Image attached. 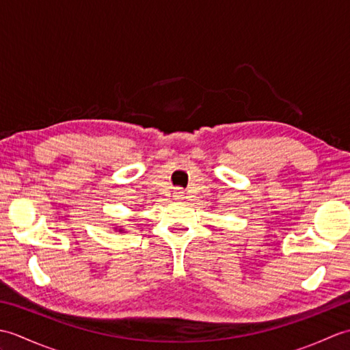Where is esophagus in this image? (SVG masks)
Wrapping results in <instances>:
<instances>
[{
    "label": "esophagus",
    "mask_w": 350,
    "mask_h": 350,
    "mask_svg": "<svg viewBox=\"0 0 350 350\" xmlns=\"http://www.w3.org/2000/svg\"><path fill=\"white\" fill-rule=\"evenodd\" d=\"M174 198H177V200L185 198V191L182 188H176L174 189Z\"/></svg>",
    "instance_id": "34e87169"
}]
</instances>
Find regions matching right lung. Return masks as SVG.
Returning <instances> with one entry per match:
<instances>
[{"instance_id":"right-lung-1","label":"right lung","mask_w":350,"mask_h":350,"mask_svg":"<svg viewBox=\"0 0 350 350\" xmlns=\"http://www.w3.org/2000/svg\"><path fill=\"white\" fill-rule=\"evenodd\" d=\"M118 232H123V228H120V230H118Z\"/></svg>"}]
</instances>
